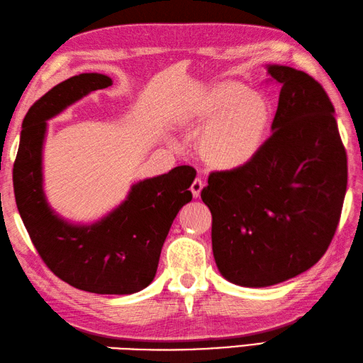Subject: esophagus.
<instances>
[{
  "label": "esophagus",
  "instance_id": "esophagus-1",
  "mask_svg": "<svg viewBox=\"0 0 363 363\" xmlns=\"http://www.w3.org/2000/svg\"><path fill=\"white\" fill-rule=\"evenodd\" d=\"M203 182L200 180V179H196L194 182H192V184H191V192H192V197L194 199H199L200 197V192H202V189H203Z\"/></svg>",
  "mask_w": 363,
  "mask_h": 363
}]
</instances>
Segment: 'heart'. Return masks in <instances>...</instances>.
Masks as SVG:
<instances>
[{
  "label": "heart",
  "instance_id": "obj_1",
  "mask_svg": "<svg viewBox=\"0 0 363 363\" xmlns=\"http://www.w3.org/2000/svg\"><path fill=\"white\" fill-rule=\"evenodd\" d=\"M183 123L197 132L194 150L214 171H238L257 157L273 123L272 104L238 80H217L192 94Z\"/></svg>",
  "mask_w": 363,
  "mask_h": 363
}]
</instances>
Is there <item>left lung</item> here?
Wrapping results in <instances>:
<instances>
[{"label": "left lung", "instance_id": "obj_1", "mask_svg": "<svg viewBox=\"0 0 363 363\" xmlns=\"http://www.w3.org/2000/svg\"><path fill=\"white\" fill-rule=\"evenodd\" d=\"M281 86L272 136L238 171L211 172L202 200L213 216V253L230 283L267 287L326 253L348 183L334 106L315 79L267 65Z\"/></svg>", "mask_w": 363, "mask_h": 363}]
</instances>
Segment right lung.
Instances as JSON below:
<instances>
[{"instance_id": "obj_1", "label": "right lung", "mask_w": 363, "mask_h": 363, "mask_svg": "<svg viewBox=\"0 0 363 363\" xmlns=\"http://www.w3.org/2000/svg\"><path fill=\"white\" fill-rule=\"evenodd\" d=\"M111 84L108 76L84 72L55 85L29 108L13 163V192L32 244L55 277L85 292L128 295L154 281L175 216L192 199L196 169L179 166L135 183L123 203L91 225H72L52 211L42 172L46 121Z\"/></svg>"}]
</instances>
